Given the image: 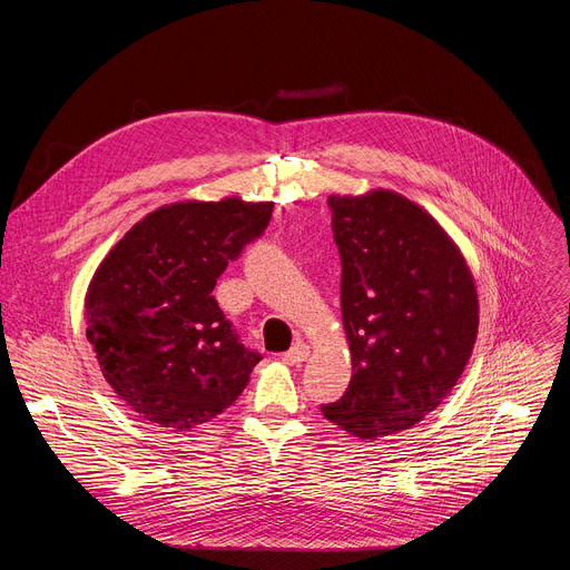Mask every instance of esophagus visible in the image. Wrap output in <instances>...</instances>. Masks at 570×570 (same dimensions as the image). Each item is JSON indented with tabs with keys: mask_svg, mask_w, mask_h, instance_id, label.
<instances>
[{
	"mask_svg": "<svg viewBox=\"0 0 570 570\" xmlns=\"http://www.w3.org/2000/svg\"><path fill=\"white\" fill-rule=\"evenodd\" d=\"M308 352L311 350H308L306 343H295L288 352L282 354V361L288 363V365H299V363H304L308 358Z\"/></svg>",
	"mask_w": 570,
	"mask_h": 570,
	"instance_id": "34e87169",
	"label": "esophagus"
}]
</instances>
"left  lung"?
I'll return each mask as SVG.
<instances>
[{"label":"left lung","mask_w":570,"mask_h":570,"mask_svg":"<svg viewBox=\"0 0 570 570\" xmlns=\"http://www.w3.org/2000/svg\"><path fill=\"white\" fill-rule=\"evenodd\" d=\"M354 376L322 415L361 440L411 429L458 383L478 295L455 243L394 191L330 196Z\"/></svg>","instance_id":"obj_1"}]
</instances>
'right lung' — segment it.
Instances as JSON below:
<instances>
[{
  "label": "right lung",
  "instance_id": "obj_1",
  "mask_svg": "<svg viewBox=\"0 0 570 570\" xmlns=\"http://www.w3.org/2000/svg\"><path fill=\"white\" fill-rule=\"evenodd\" d=\"M273 203H176L132 225L97 268L88 341L112 390L165 429L212 422L248 385L262 354L240 343L212 291L259 238Z\"/></svg>",
  "mask_w": 570,
  "mask_h": 570
}]
</instances>
